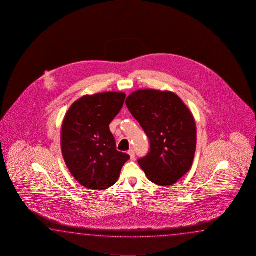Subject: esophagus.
Wrapping results in <instances>:
<instances>
[{"mask_svg": "<svg viewBox=\"0 0 256 256\" xmlns=\"http://www.w3.org/2000/svg\"><path fill=\"white\" fill-rule=\"evenodd\" d=\"M128 154L130 155V160H135V153L132 150H130L129 152H128Z\"/></svg>", "mask_w": 256, "mask_h": 256, "instance_id": "obj_1", "label": "esophagus"}]
</instances>
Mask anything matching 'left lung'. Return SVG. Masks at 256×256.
Segmentation results:
<instances>
[{"label":"left lung","mask_w":256,"mask_h":256,"mask_svg":"<svg viewBox=\"0 0 256 256\" xmlns=\"http://www.w3.org/2000/svg\"><path fill=\"white\" fill-rule=\"evenodd\" d=\"M130 114L150 142V152L138 161L148 179L169 186L190 170L194 158L197 130L186 104L172 91L143 88L126 98Z\"/></svg>","instance_id":"1"}]
</instances>
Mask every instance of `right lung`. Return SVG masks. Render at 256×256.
Listing matches in <instances>:
<instances>
[{
	"mask_svg": "<svg viewBox=\"0 0 256 256\" xmlns=\"http://www.w3.org/2000/svg\"><path fill=\"white\" fill-rule=\"evenodd\" d=\"M126 93L85 95L70 106L62 122L61 148L74 178L90 190L113 186L130 156L118 152L110 122L121 111Z\"/></svg>",
	"mask_w": 256,
	"mask_h": 256,
	"instance_id": "obj_1",
	"label": "right lung"
}]
</instances>
